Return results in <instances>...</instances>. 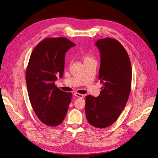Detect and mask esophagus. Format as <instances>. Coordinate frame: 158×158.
Listing matches in <instances>:
<instances>
[{"label":"esophagus","mask_w":158,"mask_h":158,"mask_svg":"<svg viewBox=\"0 0 158 158\" xmlns=\"http://www.w3.org/2000/svg\"><path fill=\"white\" fill-rule=\"evenodd\" d=\"M74 95L75 97H79V98H84V95H83V94H80V93H74Z\"/></svg>","instance_id":"esophagus-1"}]
</instances>
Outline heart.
<instances>
[{
    "instance_id": "b5f03b06",
    "label": "heart",
    "mask_w": 158,
    "mask_h": 158,
    "mask_svg": "<svg viewBox=\"0 0 158 158\" xmlns=\"http://www.w3.org/2000/svg\"><path fill=\"white\" fill-rule=\"evenodd\" d=\"M84 61L85 60H89V59H91L90 57H89V56H85L84 57Z\"/></svg>"
}]
</instances>
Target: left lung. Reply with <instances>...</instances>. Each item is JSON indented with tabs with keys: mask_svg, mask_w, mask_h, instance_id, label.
<instances>
[{
	"mask_svg": "<svg viewBox=\"0 0 158 158\" xmlns=\"http://www.w3.org/2000/svg\"><path fill=\"white\" fill-rule=\"evenodd\" d=\"M94 45L100 54L98 78L103 86L98 97H86L85 112L91 125L104 128L115 123L127 102L131 65L127 50L116 40L107 37Z\"/></svg>",
	"mask_w": 158,
	"mask_h": 158,
	"instance_id": "8db88e82",
	"label": "left lung"
}]
</instances>
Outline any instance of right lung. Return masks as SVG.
I'll list each match as a JSON object with an SVG mask.
<instances>
[{
    "label": "right lung",
    "instance_id": "1",
    "mask_svg": "<svg viewBox=\"0 0 158 158\" xmlns=\"http://www.w3.org/2000/svg\"><path fill=\"white\" fill-rule=\"evenodd\" d=\"M75 45L65 37L47 38L30 55L26 72L29 99L37 117L50 127L61 124L71 103L72 94L60 90L54 82L63 77L65 54Z\"/></svg>",
    "mask_w": 158,
    "mask_h": 158
}]
</instances>
